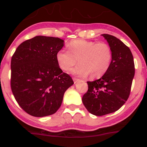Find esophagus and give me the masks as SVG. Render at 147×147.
Masks as SVG:
<instances>
[{"instance_id":"esophagus-1","label":"esophagus","mask_w":147,"mask_h":147,"mask_svg":"<svg viewBox=\"0 0 147 147\" xmlns=\"http://www.w3.org/2000/svg\"><path fill=\"white\" fill-rule=\"evenodd\" d=\"M73 81H74V83L76 84V83H77V82H80L81 80L79 79H77V78H75V77H74Z\"/></svg>"}]
</instances>
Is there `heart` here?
<instances>
[{
	"mask_svg": "<svg viewBox=\"0 0 147 147\" xmlns=\"http://www.w3.org/2000/svg\"><path fill=\"white\" fill-rule=\"evenodd\" d=\"M67 48L68 50H59L56 55L58 65L63 71H69L77 60L79 63L71 72L81 77L90 75L91 78H99L110 68L113 52L107 43L75 39L69 42Z\"/></svg>",
	"mask_w": 147,
	"mask_h": 147,
	"instance_id": "b5f03b06",
	"label": "heart"
}]
</instances>
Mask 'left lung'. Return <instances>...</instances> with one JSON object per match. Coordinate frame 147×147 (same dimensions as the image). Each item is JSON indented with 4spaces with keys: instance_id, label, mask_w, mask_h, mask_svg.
Wrapping results in <instances>:
<instances>
[{
    "instance_id": "left-lung-1",
    "label": "left lung",
    "mask_w": 147,
    "mask_h": 147,
    "mask_svg": "<svg viewBox=\"0 0 147 147\" xmlns=\"http://www.w3.org/2000/svg\"><path fill=\"white\" fill-rule=\"evenodd\" d=\"M102 35L112 50L111 66L100 79L87 82L88 89L82 97L86 109L96 116L115 112L125 104L135 75L133 57L129 47L115 36Z\"/></svg>"
}]
</instances>
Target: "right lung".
Segmentation results:
<instances>
[{"label":"right lung","mask_w":147,"mask_h":147,"mask_svg":"<svg viewBox=\"0 0 147 147\" xmlns=\"http://www.w3.org/2000/svg\"><path fill=\"white\" fill-rule=\"evenodd\" d=\"M64 41L36 36L18 45L11 60V89L23 111L34 117L57 112L64 92L74 84L56 60Z\"/></svg>","instance_id":"add662e5"}]
</instances>
